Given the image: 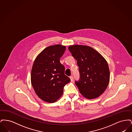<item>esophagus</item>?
<instances>
[{
	"instance_id": "1",
	"label": "esophagus",
	"mask_w": 132,
	"mask_h": 132,
	"mask_svg": "<svg viewBox=\"0 0 132 132\" xmlns=\"http://www.w3.org/2000/svg\"><path fill=\"white\" fill-rule=\"evenodd\" d=\"M70 79H71V82L73 81V80H74V78H73V77L72 76H70Z\"/></svg>"
}]
</instances>
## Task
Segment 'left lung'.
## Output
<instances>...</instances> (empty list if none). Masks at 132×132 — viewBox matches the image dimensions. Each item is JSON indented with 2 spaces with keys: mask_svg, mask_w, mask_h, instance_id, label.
Wrapping results in <instances>:
<instances>
[{
  "mask_svg": "<svg viewBox=\"0 0 132 132\" xmlns=\"http://www.w3.org/2000/svg\"><path fill=\"white\" fill-rule=\"evenodd\" d=\"M69 50L79 66L80 79L75 84L80 93L88 99L98 97L105 91L109 82L106 61L90 46L71 45Z\"/></svg>",
  "mask_w": 132,
  "mask_h": 132,
  "instance_id": "8db88e82",
  "label": "left lung"
}]
</instances>
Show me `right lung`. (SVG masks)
Wrapping results in <instances>:
<instances>
[{"mask_svg": "<svg viewBox=\"0 0 132 132\" xmlns=\"http://www.w3.org/2000/svg\"><path fill=\"white\" fill-rule=\"evenodd\" d=\"M65 50L66 47L60 44L47 47L33 64L31 85L38 96L45 102L56 101L63 94L64 87L71 81L60 62Z\"/></svg>", "mask_w": 132, "mask_h": 132, "instance_id": "1", "label": "right lung"}]
</instances>
